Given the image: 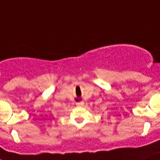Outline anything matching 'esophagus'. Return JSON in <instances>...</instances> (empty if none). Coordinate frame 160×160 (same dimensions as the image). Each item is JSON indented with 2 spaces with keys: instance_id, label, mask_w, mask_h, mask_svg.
I'll return each instance as SVG.
<instances>
[{
  "instance_id": "obj_1",
  "label": "esophagus",
  "mask_w": 160,
  "mask_h": 160,
  "mask_svg": "<svg viewBox=\"0 0 160 160\" xmlns=\"http://www.w3.org/2000/svg\"><path fill=\"white\" fill-rule=\"evenodd\" d=\"M76 105L78 106V107H82V106H83L84 105V102H78V103H77V104H76Z\"/></svg>"
}]
</instances>
